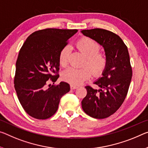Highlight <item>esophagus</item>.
Here are the masks:
<instances>
[{
    "label": "esophagus",
    "instance_id": "obj_1",
    "mask_svg": "<svg viewBox=\"0 0 148 148\" xmlns=\"http://www.w3.org/2000/svg\"><path fill=\"white\" fill-rule=\"evenodd\" d=\"M76 88H78V86L72 85V84H70V89H71V90H75V89H76Z\"/></svg>",
    "mask_w": 148,
    "mask_h": 148
}]
</instances>
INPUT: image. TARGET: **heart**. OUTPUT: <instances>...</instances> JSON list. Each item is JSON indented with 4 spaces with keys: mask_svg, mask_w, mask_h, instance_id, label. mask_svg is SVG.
Returning <instances> with one entry per match:
<instances>
[{
    "mask_svg": "<svg viewBox=\"0 0 148 148\" xmlns=\"http://www.w3.org/2000/svg\"><path fill=\"white\" fill-rule=\"evenodd\" d=\"M76 45L79 51L86 56L84 65L88 66L90 69L87 66L79 69L70 67L62 72V78L72 85H79L90 78L91 72L95 76L101 74L106 69L108 58L105 53L100 51V44L90 37H81ZM70 52L69 46H65L60 51L58 60L62 66L67 65Z\"/></svg>",
    "mask_w": 148,
    "mask_h": 148,
    "instance_id": "heart-1",
    "label": "heart"
}]
</instances>
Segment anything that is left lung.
<instances>
[{
	"instance_id": "1",
	"label": "left lung",
	"mask_w": 148,
	"mask_h": 148,
	"mask_svg": "<svg viewBox=\"0 0 148 148\" xmlns=\"http://www.w3.org/2000/svg\"><path fill=\"white\" fill-rule=\"evenodd\" d=\"M82 33L103 47L108 58L103 76L94 83L99 89L86 86L87 95L82 107L93 118H107L120 108L128 93L132 76L128 48L118 35L106 29L95 28Z\"/></svg>"
}]
</instances>
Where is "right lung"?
I'll return each mask as SVG.
<instances>
[{
	"instance_id": "obj_1",
	"label": "right lung",
	"mask_w": 148,
	"mask_h": 148,
	"mask_svg": "<svg viewBox=\"0 0 148 148\" xmlns=\"http://www.w3.org/2000/svg\"><path fill=\"white\" fill-rule=\"evenodd\" d=\"M77 29L47 28L32 34L21 47L16 63L14 88L20 104L29 116L39 120L57 112L70 85L55 82L59 77L60 51ZM51 81L54 84L46 89Z\"/></svg>"
}]
</instances>
